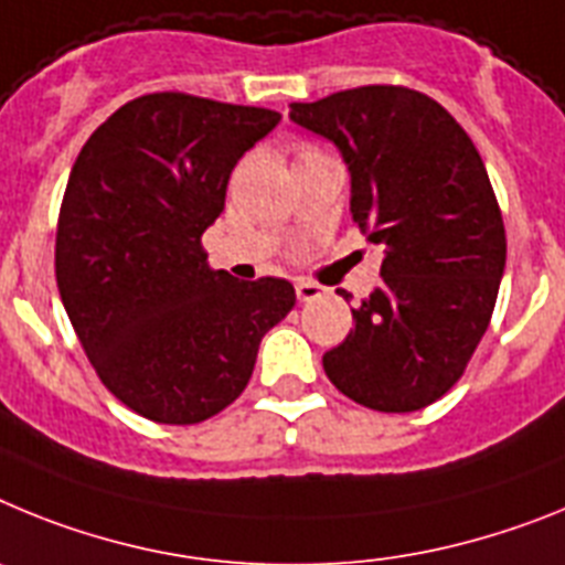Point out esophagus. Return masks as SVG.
Wrapping results in <instances>:
<instances>
[{
	"label": "esophagus",
	"instance_id": "34e87169",
	"mask_svg": "<svg viewBox=\"0 0 565 565\" xmlns=\"http://www.w3.org/2000/svg\"><path fill=\"white\" fill-rule=\"evenodd\" d=\"M323 292V287H318V284H312V281H296V296H298V301H316L318 296H321Z\"/></svg>",
	"mask_w": 565,
	"mask_h": 565
}]
</instances>
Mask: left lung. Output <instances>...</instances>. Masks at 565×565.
Segmentation results:
<instances>
[{
    "label": "left lung",
    "instance_id": "left-lung-1",
    "mask_svg": "<svg viewBox=\"0 0 565 565\" xmlns=\"http://www.w3.org/2000/svg\"><path fill=\"white\" fill-rule=\"evenodd\" d=\"M289 119L338 147L352 222L384 249L381 284L352 310L355 327L323 355V372L370 409H424L463 375L507 267L483 159L438 102L409 87L292 102Z\"/></svg>",
    "mask_w": 565,
    "mask_h": 565
}]
</instances>
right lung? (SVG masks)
I'll return each instance as SVG.
<instances>
[{
  "label": "right lung",
  "mask_w": 565,
  "mask_h": 565,
  "mask_svg": "<svg viewBox=\"0 0 565 565\" xmlns=\"http://www.w3.org/2000/svg\"><path fill=\"white\" fill-rule=\"evenodd\" d=\"M278 121L264 107L150 93L113 113L73 164L56 230L58 296L93 370L141 418H213L296 307L289 281H238L201 249L233 167Z\"/></svg>",
  "instance_id": "obj_1"
}]
</instances>
